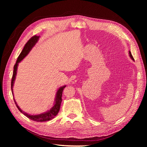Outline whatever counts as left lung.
Returning a JSON list of instances; mask_svg holds the SVG:
<instances>
[{"label": "left lung", "mask_w": 147, "mask_h": 147, "mask_svg": "<svg viewBox=\"0 0 147 147\" xmlns=\"http://www.w3.org/2000/svg\"><path fill=\"white\" fill-rule=\"evenodd\" d=\"M129 56H130V57H131V58L133 60V61H134V57H133V56H132V55H131V51H129Z\"/></svg>", "instance_id": "obj_1"}]
</instances>
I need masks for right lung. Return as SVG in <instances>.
Segmentation results:
<instances>
[{"mask_svg": "<svg viewBox=\"0 0 147 147\" xmlns=\"http://www.w3.org/2000/svg\"><path fill=\"white\" fill-rule=\"evenodd\" d=\"M38 38H39V36H37V35H34V36H33L32 37H31L28 41V42L26 43V45L24 47L23 50H22L20 55H19L18 57L16 63L14 65V69H13V73L12 78H11V91H12L13 94V84H14V82L15 80L18 65V64L20 63V62L29 54V51L32 50L33 47H34V45H35V43L37 42ZM65 86H66L65 85L62 87H60V88H59V90H57L56 94L54 105H53V107L50 110H48V112L42 114H40V115H30L25 113L23 110H21V109L19 107V106L18 105L14 99V97H13V99H14L15 103L17 107V108L18 109V110L20 111V112L23 113L25 116L27 117L28 118L30 119L31 120H33L34 121H39V122L47 121H49V120L52 119L53 118H54L56 116L57 114L58 113L60 109L61 102H62V95H63V91L64 88Z\"/></svg>", "mask_w": 147, "mask_h": 147, "instance_id": "add662e5", "label": "right lung"}]
</instances>
